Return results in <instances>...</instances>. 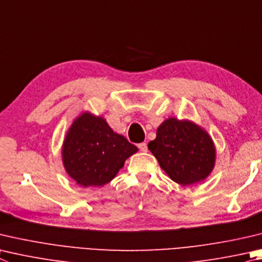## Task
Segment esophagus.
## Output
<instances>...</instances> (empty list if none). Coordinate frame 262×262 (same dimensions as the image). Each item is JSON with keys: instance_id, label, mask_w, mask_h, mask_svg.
Segmentation results:
<instances>
[{"instance_id": "obj_1", "label": "esophagus", "mask_w": 262, "mask_h": 262, "mask_svg": "<svg viewBox=\"0 0 262 262\" xmlns=\"http://www.w3.org/2000/svg\"><path fill=\"white\" fill-rule=\"evenodd\" d=\"M139 149H140V151H142V152H146L147 151V145H146V143H140L139 144Z\"/></svg>"}]
</instances>
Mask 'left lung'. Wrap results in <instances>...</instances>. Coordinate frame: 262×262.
Here are the masks:
<instances>
[{"label":"left lung","instance_id":"obj_1","mask_svg":"<svg viewBox=\"0 0 262 262\" xmlns=\"http://www.w3.org/2000/svg\"><path fill=\"white\" fill-rule=\"evenodd\" d=\"M147 147L166 174L181 185L205 180L215 163V147L210 135L188 120H165Z\"/></svg>","mask_w":262,"mask_h":262}]
</instances>
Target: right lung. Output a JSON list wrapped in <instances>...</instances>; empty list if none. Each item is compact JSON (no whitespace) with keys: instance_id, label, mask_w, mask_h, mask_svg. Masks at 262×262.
<instances>
[{"instance_id":"add662e5","label":"right lung","mask_w":262,"mask_h":262,"mask_svg":"<svg viewBox=\"0 0 262 262\" xmlns=\"http://www.w3.org/2000/svg\"><path fill=\"white\" fill-rule=\"evenodd\" d=\"M137 147L88 112L73 121L63 144L66 172L82 187H102L115 179Z\"/></svg>"}]
</instances>
